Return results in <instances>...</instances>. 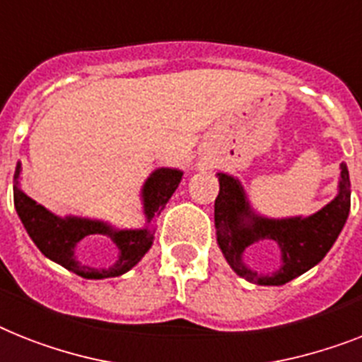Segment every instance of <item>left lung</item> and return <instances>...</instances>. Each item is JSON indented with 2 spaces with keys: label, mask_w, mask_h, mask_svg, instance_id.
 Wrapping results in <instances>:
<instances>
[{
  "label": "left lung",
  "mask_w": 362,
  "mask_h": 362,
  "mask_svg": "<svg viewBox=\"0 0 362 362\" xmlns=\"http://www.w3.org/2000/svg\"><path fill=\"white\" fill-rule=\"evenodd\" d=\"M220 192L214 202L216 240L235 274L257 285L279 286L305 274L325 257L344 228L351 205L349 174L340 164L339 194L307 218H267L257 214L237 177L216 174ZM259 240H274L282 250V267L272 274H257L243 262L245 247Z\"/></svg>",
  "instance_id": "left-lung-1"
}]
</instances>
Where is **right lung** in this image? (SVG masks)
Instances as JSON below:
<instances>
[{
    "mask_svg": "<svg viewBox=\"0 0 362 362\" xmlns=\"http://www.w3.org/2000/svg\"><path fill=\"white\" fill-rule=\"evenodd\" d=\"M20 172L22 164H16L14 172V207L22 220L23 228L31 240L37 244L47 259L61 264L85 279H105L118 277L129 272L153 244L155 229L151 220L159 216L164 205L172 198L175 188L181 183L183 172L177 168H159L146 179L142 187V203H144L146 228L142 229H115L110 223L100 220H88L79 216H55L46 207L38 205L20 188ZM88 234H105L119 247V261L109 269H92L81 265L75 257L76 242Z\"/></svg>",
    "mask_w": 362,
    "mask_h": 362,
    "instance_id": "obj_1",
    "label": "right lung"
}]
</instances>
